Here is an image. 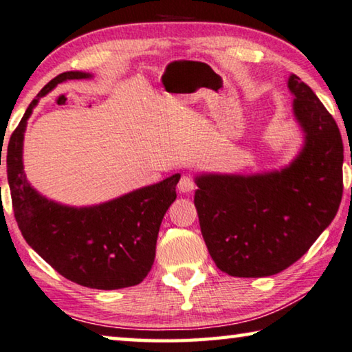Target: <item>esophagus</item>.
Returning <instances> with one entry per match:
<instances>
[{
  "label": "esophagus",
  "instance_id": "esophagus-1",
  "mask_svg": "<svg viewBox=\"0 0 352 352\" xmlns=\"http://www.w3.org/2000/svg\"><path fill=\"white\" fill-rule=\"evenodd\" d=\"M178 191L183 192V194H189L192 192L194 189H196V182H194L192 177L189 175H183L180 178V182H178Z\"/></svg>",
  "mask_w": 352,
  "mask_h": 352
}]
</instances>
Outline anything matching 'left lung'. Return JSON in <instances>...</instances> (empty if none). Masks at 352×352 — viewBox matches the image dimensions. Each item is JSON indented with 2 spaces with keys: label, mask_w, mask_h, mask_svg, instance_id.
Wrapping results in <instances>:
<instances>
[{
  "label": "left lung",
  "mask_w": 352,
  "mask_h": 352,
  "mask_svg": "<svg viewBox=\"0 0 352 352\" xmlns=\"http://www.w3.org/2000/svg\"><path fill=\"white\" fill-rule=\"evenodd\" d=\"M288 89L305 142L288 167L256 175H199L194 196L206 248L233 277H266L298 261L336 217L343 196V141L315 92Z\"/></svg>",
  "instance_id": "1"
}]
</instances>
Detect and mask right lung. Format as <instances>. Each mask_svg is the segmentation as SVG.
I'll return each mask as SVG.
<instances>
[{
    "label": "right lung",
    "instance_id": "1",
    "mask_svg": "<svg viewBox=\"0 0 352 352\" xmlns=\"http://www.w3.org/2000/svg\"><path fill=\"white\" fill-rule=\"evenodd\" d=\"M89 76L64 72L37 94L9 139L8 180L21 235L54 271L78 285L119 289L141 283L152 270L161 221L177 197L180 174L106 204L75 208L41 196L28 183L21 161L26 122L38 98L59 82Z\"/></svg>",
    "mask_w": 352,
    "mask_h": 352
}]
</instances>
